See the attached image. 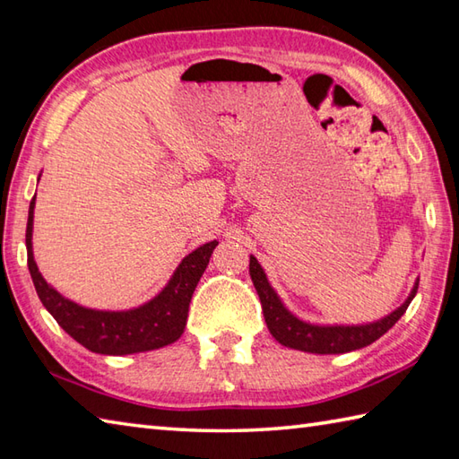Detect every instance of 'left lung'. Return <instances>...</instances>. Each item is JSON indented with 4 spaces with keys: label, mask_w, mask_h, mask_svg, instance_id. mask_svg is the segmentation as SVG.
<instances>
[{
    "label": "left lung",
    "mask_w": 459,
    "mask_h": 459,
    "mask_svg": "<svg viewBox=\"0 0 459 459\" xmlns=\"http://www.w3.org/2000/svg\"><path fill=\"white\" fill-rule=\"evenodd\" d=\"M249 275L254 281L261 308H264V316L267 323L269 333L275 336L277 342L283 347L303 351V352H315V354H342L351 352L362 347H368L382 334L388 333L392 326L398 323L402 315L406 313L408 305L412 303L418 291V281L414 283L412 291L408 299L398 308H394L390 315L382 316V319L367 323V325H315L307 323L295 316L289 308L283 305L281 297L271 287L269 279L265 275L264 267L259 261L249 255Z\"/></svg>",
    "instance_id": "left-lung-1"
}]
</instances>
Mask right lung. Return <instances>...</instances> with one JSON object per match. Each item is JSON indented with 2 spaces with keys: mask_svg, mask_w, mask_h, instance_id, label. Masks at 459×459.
I'll list each match as a JSON object with an SVG mask.
<instances>
[{
  "mask_svg": "<svg viewBox=\"0 0 459 459\" xmlns=\"http://www.w3.org/2000/svg\"><path fill=\"white\" fill-rule=\"evenodd\" d=\"M33 210L35 198L30 204L25 231L27 267L43 307L65 333L91 352L112 354V357L162 349L180 339L188 319L194 289L210 264L213 249L218 246L216 239L204 243L186 255L176 267L170 281L151 301L125 311H102L71 301L45 281L33 257Z\"/></svg>",
  "mask_w": 459,
  "mask_h": 459,
  "instance_id": "add662e5",
  "label": "right lung"
}]
</instances>
